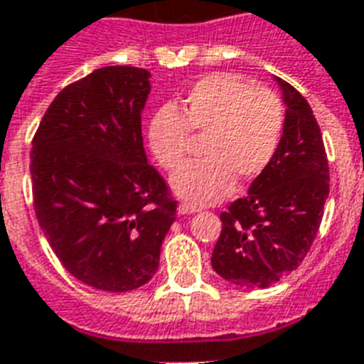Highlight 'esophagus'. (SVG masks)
<instances>
[{
	"instance_id": "obj_1",
	"label": "esophagus",
	"mask_w": 364,
	"mask_h": 364,
	"mask_svg": "<svg viewBox=\"0 0 364 364\" xmlns=\"http://www.w3.org/2000/svg\"><path fill=\"white\" fill-rule=\"evenodd\" d=\"M196 211H198L196 205H192V203L188 202H183L177 205V213H179V215H192V213H196Z\"/></svg>"
}]
</instances>
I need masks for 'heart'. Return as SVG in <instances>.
<instances>
[{
  "label": "heart",
  "instance_id": "b5f03b06",
  "mask_svg": "<svg viewBox=\"0 0 364 364\" xmlns=\"http://www.w3.org/2000/svg\"><path fill=\"white\" fill-rule=\"evenodd\" d=\"M284 131V108L273 91L254 87L232 73H217L192 85L177 114L164 106L147 125V146L166 170L183 162L194 136H205L203 161L185 164L170 177L177 198L194 205L217 203L239 181L267 170Z\"/></svg>",
  "mask_w": 364,
  "mask_h": 364
}]
</instances>
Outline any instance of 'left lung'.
Wrapping results in <instances>:
<instances>
[{
	"mask_svg": "<svg viewBox=\"0 0 364 364\" xmlns=\"http://www.w3.org/2000/svg\"><path fill=\"white\" fill-rule=\"evenodd\" d=\"M286 106L273 161L220 215L223 232L211 256L218 277L239 288H269L305 259L329 196V164L309 102L274 78Z\"/></svg>",
	"mask_w": 364,
	"mask_h": 364,
	"instance_id": "8db88e82",
	"label": "left lung"
}]
</instances>
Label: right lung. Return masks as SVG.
<instances>
[{
  "mask_svg": "<svg viewBox=\"0 0 364 364\" xmlns=\"http://www.w3.org/2000/svg\"><path fill=\"white\" fill-rule=\"evenodd\" d=\"M149 78L138 67L93 70L59 91L31 144L44 237L75 279L112 294L153 279L176 220L141 138Z\"/></svg>",
  "mask_w": 364,
  "mask_h": 364,
  "instance_id": "right-lung-1",
  "label": "right lung"
}]
</instances>
